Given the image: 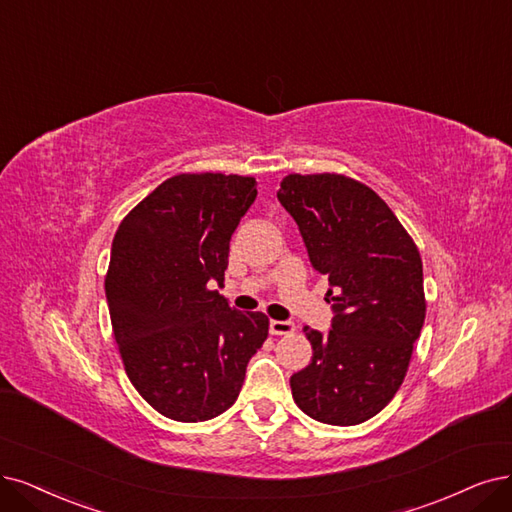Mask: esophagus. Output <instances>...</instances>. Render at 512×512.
<instances>
[{
	"instance_id": "obj_1",
	"label": "esophagus",
	"mask_w": 512,
	"mask_h": 512,
	"mask_svg": "<svg viewBox=\"0 0 512 512\" xmlns=\"http://www.w3.org/2000/svg\"><path fill=\"white\" fill-rule=\"evenodd\" d=\"M270 333L272 335H291V333H295V325L289 323V320H272Z\"/></svg>"
}]
</instances>
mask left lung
<instances>
[{"instance_id": "1", "label": "left lung", "mask_w": 512, "mask_h": 512, "mask_svg": "<svg viewBox=\"0 0 512 512\" xmlns=\"http://www.w3.org/2000/svg\"><path fill=\"white\" fill-rule=\"evenodd\" d=\"M278 200L329 278L335 312L329 333L306 327L312 361L293 373V399L323 424L367 422L401 388L424 325L418 246L371 187L346 175H287Z\"/></svg>"}]
</instances>
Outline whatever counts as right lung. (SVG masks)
Returning <instances> with one entry per match:
<instances>
[{"mask_svg":"<svg viewBox=\"0 0 512 512\" xmlns=\"http://www.w3.org/2000/svg\"><path fill=\"white\" fill-rule=\"evenodd\" d=\"M253 177L181 173L122 219L105 293L128 380L158 413L204 422L230 409L268 339L263 312L232 310L223 285L230 238L255 202Z\"/></svg>","mask_w":512,"mask_h":512,"instance_id":"obj_1","label":"right lung"}]
</instances>
